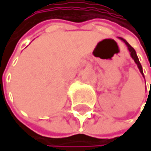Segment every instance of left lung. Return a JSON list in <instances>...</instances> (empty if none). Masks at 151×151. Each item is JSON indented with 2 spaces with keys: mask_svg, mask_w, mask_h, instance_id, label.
I'll return each mask as SVG.
<instances>
[{
  "mask_svg": "<svg viewBox=\"0 0 151 151\" xmlns=\"http://www.w3.org/2000/svg\"><path fill=\"white\" fill-rule=\"evenodd\" d=\"M121 39V37H120ZM122 40L124 41L125 42V44L127 45V47H128V49H129V53H130V56H132V58L134 59V61H135V63L137 64V66H138V68H139V70H140V72H141V74L144 76V74H143V69H142V65H141V63H140V61H139V59H138V57H137V55H136V52H135V50L130 46L127 41H126L124 39H121Z\"/></svg>",
  "mask_w": 151,
  "mask_h": 151,
  "instance_id": "obj_1",
  "label": "left lung"
}]
</instances>
